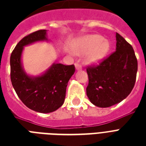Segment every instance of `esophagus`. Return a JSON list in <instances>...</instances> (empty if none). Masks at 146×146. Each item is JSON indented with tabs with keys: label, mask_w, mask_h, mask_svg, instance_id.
<instances>
[{
	"label": "esophagus",
	"mask_w": 146,
	"mask_h": 146,
	"mask_svg": "<svg viewBox=\"0 0 146 146\" xmlns=\"http://www.w3.org/2000/svg\"><path fill=\"white\" fill-rule=\"evenodd\" d=\"M75 67H76V70H81L82 69V66L78 64H75Z\"/></svg>",
	"instance_id": "esophagus-1"
}]
</instances>
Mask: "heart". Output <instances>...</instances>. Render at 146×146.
<instances>
[{"mask_svg": "<svg viewBox=\"0 0 146 146\" xmlns=\"http://www.w3.org/2000/svg\"><path fill=\"white\" fill-rule=\"evenodd\" d=\"M76 54L86 55V62L92 65L101 64L107 57L111 50V43L97 34L84 35L72 44Z\"/></svg>", "mask_w": 146, "mask_h": 146, "instance_id": "obj_1", "label": "heart"}]
</instances>
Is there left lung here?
<instances>
[{
	"label": "left lung",
	"instance_id": "obj_1",
	"mask_svg": "<svg viewBox=\"0 0 146 146\" xmlns=\"http://www.w3.org/2000/svg\"><path fill=\"white\" fill-rule=\"evenodd\" d=\"M116 51L96 66L87 68L89 85L86 95L99 108L120 103L135 85L138 64L133 47L116 33Z\"/></svg>",
	"mask_w": 146,
	"mask_h": 146
}]
</instances>
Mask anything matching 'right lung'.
Segmentation results:
<instances>
[{
    "label": "right lung",
    "instance_id": "add662e5",
    "mask_svg": "<svg viewBox=\"0 0 146 146\" xmlns=\"http://www.w3.org/2000/svg\"><path fill=\"white\" fill-rule=\"evenodd\" d=\"M48 42L47 30L36 31L24 37L10 56V79L13 87L26 107L39 113L56 111L63 105L69 80L74 74V65L54 62L38 76L26 73L22 63L24 47L38 42Z\"/></svg>",
    "mask_w": 146,
    "mask_h": 146
}]
</instances>
